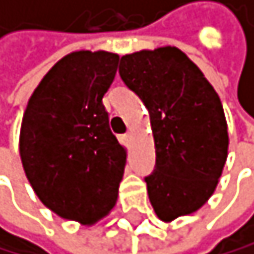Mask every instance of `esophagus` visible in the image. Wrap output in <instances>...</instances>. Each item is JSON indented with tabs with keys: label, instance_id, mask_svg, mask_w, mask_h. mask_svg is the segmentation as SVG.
<instances>
[{
	"label": "esophagus",
	"instance_id": "1",
	"mask_svg": "<svg viewBox=\"0 0 254 254\" xmlns=\"http://www.w3.org/2000/svg\"><path fill=\"white\" fill-rule=\"evenodd\" d=\"M123 139H125V142H126V144H129V142H131V139H132V132L128 131V132H126V134L123 136Z\"/></svg>",
	"mask_w": 254,
	"mask_h": 254
}]
</instances>
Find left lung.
I'll use <instances>...</instances> for the list:
<instances>
[{
    "instance_id": "1",
    "label": "left lung",
    "mask_w": 254,
    "mask_h": 254,
    "mask_svg": "<svg viewBox=\"0 0 254 254\" xmlns=\"http://www.w3.org/2000/svg\"><path fill=\"white\" fill-rule=\"evenodd\" d=\"M120 76L149 110L155 170L145 176L157 216L170 222L211 197L227 160V123L218 92L183 51L126 54Z\"/></svg>"
}]
</instances>
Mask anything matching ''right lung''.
<instances>
[{
    "label": "right lung",
    "instance_id": "1",
    "mask_svg": "<svg viewBox=\"0 0 254 254\" xmlns=\"http://www.w3.org/2000/svg\"><path fill=\"white\" fill-rule=\"evenodd\" d=\"M120 57L76 51L51 68L30 97L19 152L28 183L51 211L84 226L117 203L126 152L110 131L102 97Z\"/></svg>",
    "mask_w": 254,
    "mask_h": 254
}]
</instances>
